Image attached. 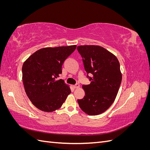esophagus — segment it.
<instances>
[{
    "label": "esophagus",
    "mask_w": 150,
    "mask_h": 150,
    "mask_svg": "<svg viewBox=\"0 0 150 150\" xmlns=\"http://www.w3.org/2000/svg\"><path fill=\"white\" fill-rule=\"evenodd\" d=\"M79 84H78V83H77V84H76L74 86V88H75V89H77V88H79Z\"/></svg>",
    "instance_id": "esophagus-1"
}]
</instances>
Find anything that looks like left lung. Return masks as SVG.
Returning a JSON list of instances; mask_svg holds the SVG:
<instances>
[{"label":"left lung","instance_id":"left-lung-1","mask_svg":"<svg viewBox=\"0 0 150 150\" xmlns=\"http://www.w3.org/2000/svg\"><path fill=\"white\" fill-rule=\"evenodd\" d=\"M77 49L91 81L89 84L83 85L85 96L78 99L79 106L89 115L101 114L111 106L119 91L122 80L120 62L101 46H80Z\"/></svg>","mask_w":150,"mask_h":150}]
</instances>
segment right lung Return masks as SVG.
<instances>
[{
  "instance_id": "1",
  "label": "right lung",
  "mask_w": 150,
  "mask_h": 150,
  "mask_svg": "<svg viewBox=\"0 0 150 150\" xmlns=\"http://www.w3.org/2000/svg\"><path fill=\"white\" fill-rule=\"evenodd\" d=\"M76 46L46 47L35 52L22 66V81L30 101L40 110L59 109L71 91L62 79V66Z\"/></svg>"
}]
</instances>
